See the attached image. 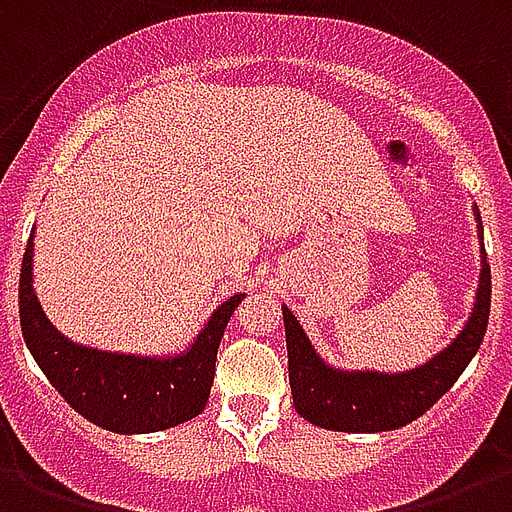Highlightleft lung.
I'll list each match as a JSON object with an SVG mask.
<instances>
[{
    "mask_svg": "<svg viewBox=\"0 0 512 512\" xmlns=\"http://www.w3.org/2000/svg\"><path fill=\"white\" fill-rule=\"evenodd\" d=\"M481 264L484 267L478 280L476 304L460 335L425 365L396 375L370 370L343 372L325 365L306 338L304 327L298 325L288 306H282L285 343H288V378L298 415L327 431L380 433L396 431L431 410L455 386V380L463 375L484 341L489 306H492V272L486 264L484 245H481Z\"/></svg>",
    "mask_w": 512,
    "mask_h": 512,
    "instance_id": "left-lung-1",
    "label": "left lung"
}]
</instances>
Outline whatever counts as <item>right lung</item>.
I'll use <instances>...</instances> for the list:
<instances>
[{
  "label": "right lung",
  "instance_id": "right-lung-1",
  "mask_svg": "<svg viewBox=\"0 0 512 512\" xmlns=\"http://www.w3.org/2000/svg\"><path fill=\"white\" fill-rule=\"evenodd\" d=\"M34 235L20 267V330L57 394L89 423L113 433H153L198 418L214 383L216 351L243 293L224 301L185 354L169 359L108 354L68 341L34 293Z\"/></svg>",
  "mask_w": 512,
  "mask_h": 512
}]
</instances>
